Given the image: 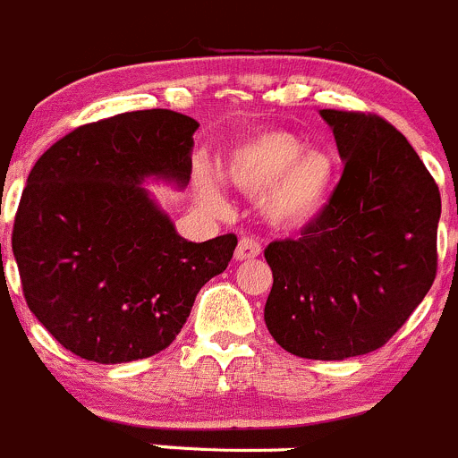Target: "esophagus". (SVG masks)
Wrapping results in <instances>:
<instances>
[{
  "mask_svg": "<svg viewBox=\"0 0 458 458\" xmlns=\"http://www.w3.org/2000/svg\"><path fill=\"white\" fill-rule=\"evenodd\" d=\"M262 247L258 240L253 238H242L238 242V249H235V260H253V258L260 256Z\"/></svg>",
  "mask_w": 458,
  "mask_h": 458,
  "instance_id": "obj_1",
  "label": "esophagus"
}]
</instances>
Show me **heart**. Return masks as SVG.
I'll list each match as a JSON object with an SVG mask.
<instances>
[{
  "label": "heart",
  "mask_w": 458,
  "mask_h": 458,
  "mask_svg": "<svg viewBox=\"0 0 458 458\" xmlns=\"http://www.w3.org/2000/svg\"><path fill=\"white\" fill-rule=\"evenodd\" d=\"M218 171L244 196H260L262 218L280 229H301L318 220L338 182V160L329 148L305 147L298 135L283 129H262L238 140ZM196 193L209 209L225 207L214 175H200Z\"/></svg>",
  "instance_id": "b5f03b06"
}]
</instances>
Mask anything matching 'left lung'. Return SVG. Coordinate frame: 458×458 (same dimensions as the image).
<instances>
[{"instance_id": "1", "label": "left lung", "mask_w": 458, "mask_h": 458, "mask_svg": "<svg viewBox=\"0 0 458 458\" xmlns=\"http://www.w3.org/2000/svg\"><path fill=\"white\" fill-rule=\"evenodd\" d=\"M341 160L327 209L265 249V323L289 354L345 360L383 347L437 276L438 187L405 135L378 115L323 108Z\"/></svg>"}]
</instances>
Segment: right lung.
<instances>
[{
	"instance_id": "right-lung-1",
	"label": "right lung",
	"mask_w": 458,
	"mask_h": 458,
	"mask_svg": "<svg viewBox=\"0 0 458 458\" xmlns=\"http://www.w3.org/2000/svg\"><path fill=\"white\" fill-rule=\"evenodd\" d=\"M198 122L169 108L84 124L26 180L13 227L29 310L60 345L115 365L166 350L238 238L189 242L144 182L184 189Z\"/></svg>"
}]
</instances>
